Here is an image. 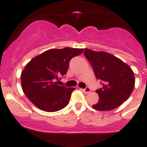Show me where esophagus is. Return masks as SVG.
Returning a JSON list of instances; mask_svg holds the SVG:
<instances>
[{"label":"esophagus","instance_id":"34e87169","mask_svg":"<svg viewBox=\"0 0 147 147\" xmlns=\"http://www.w3.org/2000/svg\"><path fill=\"white\" fill-rule=\"evenodd\" d=\"M82 91H84V92L85 93V94H88V93H89V92H91V89H90V88H88V87H86V88H84V89H82Z\"/></svg>","mask_w":147,"mask_h":147}]
</instances>
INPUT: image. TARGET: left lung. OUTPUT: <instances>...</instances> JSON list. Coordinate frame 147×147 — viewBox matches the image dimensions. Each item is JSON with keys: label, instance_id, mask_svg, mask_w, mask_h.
<instances>
[{"label": "left lung", "instance_id": "8db88e82", "mask_svg": "<svg viewBox=\"0 0 147 147\" xmlns=\"http://www.w3.org/2000/svg\"><path fill=\"white\" fill-rule=\"evenodd\" d=\"M84 55L91 63L96 78L102 81V88L96 91L99 99L93 108L109 111L119 107L134 88V75L130 66L107 52L85 49Z\"/></svg>", "mask_w": 147, "mask_h": 147}]
</instances>
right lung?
<instances>
[{
    "mask_svg": "<svg viewBox=\"0 0 147 147\" xmlns=\"http://www.w3.org/2000/svg\"><path fill=\"white\" fill-rule=\"evenodd\" d=\"M83 51V49L70 47L49 49L31 59L21 76L25 95L36 107L47 112L65 108L76 88L57 85L56 80L66 75L71 59Z\"/></svg>",
    "mask_w": 147,
    "mask_h": 147,
    "instance_id": "obj_1",
    "label": "right lung"
}]
</instances>
